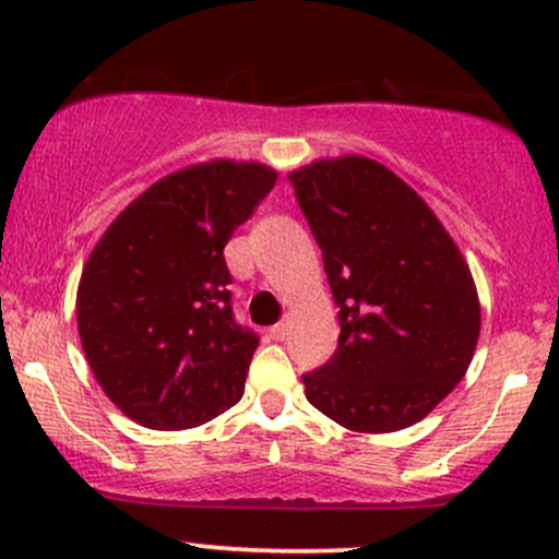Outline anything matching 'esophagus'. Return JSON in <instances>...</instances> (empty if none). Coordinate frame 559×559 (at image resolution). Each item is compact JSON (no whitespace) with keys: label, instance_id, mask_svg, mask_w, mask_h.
<instances>
[{"label":"esophagus","instance_id":"obj_1","mask_svg":"<svg viewBox=\"0 0 559 559\" xmlns=\"http://www.w3.org/2000/svg\"><path fill=\"white\" fill-rule=\"evenodd\" d=\"M288 336V320H281V323L273 325V338H278V342H284Z\"/></svg>","mask_w":559,"mask_h":559}]
</instances>
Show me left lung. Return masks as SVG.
Returning a JSON list of instances; mask_svg holds the SVG:
<instances>
[{
  "label": "left lung",
  "instance_id": "obj_1",
  "mask_svg": "<svg viewBox=\"0 0 559 559\" xmlns=\"http://www.w3.org/2000/svg\"><path fill=\"white\" fill-rule=\"evenodd\" d=\"M323 249L338 349L307 402L357 433L415 426L463 381L480 333L471 267L413 186L362 155L288 173Z\"/></svg>",
  "mask_w": 559,
  "mask_h": 559
}]
</instances>
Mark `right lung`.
I'll return each mask as SVG.
<instances>
[{
	"mask_svg": "<svg viewBox=\"0 0 559 559\" xmlns=\"http://www.w3.org/2000/svg\"><path fill=\"white\" fill-rule=\"evenodd\" d=\"M275 178L254 159L189 165L141 191L88 254L75 294L83 355L139 426L194 428L241 400L260 342L234 320L223 247Z\"/></svg>",
	"mask_w": 559,
	"mask_h": 559,
	"instance_id": "add662e5",
	"label": "right lung"
}]
</instances>
